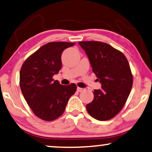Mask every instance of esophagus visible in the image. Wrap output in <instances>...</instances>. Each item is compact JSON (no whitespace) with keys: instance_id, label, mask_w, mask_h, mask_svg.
Instances as JSON below:
<instances>
[{"instance_id":"34e87169","label":"esophagus","mask_w":152,"mask_h":152,"mask_svg":"<svg viewBox=\"0 0 152 152\" xmlns=\"http://www.w3.org/2000/svg\"><path fill=\"white\" fill-rule=\"evenodd\" d=\"M83 91V88H81V87H77V91H78V92H81V91Z\"/></svg>"}]
</instances>
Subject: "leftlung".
<instances>
[{
	"label": "left lung",
	"mask_w": 152,
	"mask_h": 152,
	"mask_svg": "<svg viewBox=\"0 0 152 152\" xmlns=\"http://www.w3.org/2000/svg\"><path fill=\"white\" fill-rule=\"evenodd\" d=\"M88 57L92 71L101 83L94 91V99L86 108L98 121L114 118L123 107L131 91L133 77L127 59L123 53L105 42H78Z\"/></svg>",
	"instance_id": "8db88e82"
}]
</instances>
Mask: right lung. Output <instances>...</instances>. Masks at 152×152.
<instances>
[{"instance_id":"right-lung-1","label":"right lung","mask_w":152,"mask_h":152,"mask_svg":"<svg viewBox=\"0 0 152 152\" xmlns=\"http://www.w3.org/2000/svg\"><path fill=\"white\" fill-rule=\"evenodd\" d=\"M75 43L52 42L45 45L24 62L20 72L23 96L36 116L52 121L63 114L76 90L74 83L62 85L52 77L62 67L61 55Z\"/></svg>"}]
</instances>
